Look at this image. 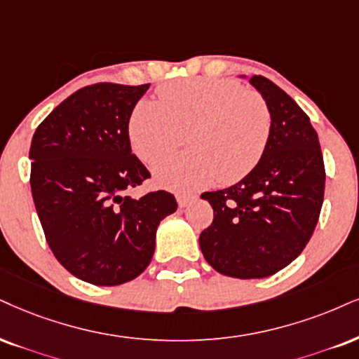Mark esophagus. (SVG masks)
Segmentation results:
<instances>
[{
    "mask_svg": "<svg viewBox=\"0 0 359 359\" xmlns=\"http://www.w3.org/2000/svg\"><path fill=\"white\" fill-rule=\"evenodd\" d=\"M193 200L194 196H189V194H176V201H178L180 208H187Z\"/></svg>",
    "mask_w": 359,
    "mask_h": 359,
    "instance_id": "obj_1",
    "label": "esophagus"
}]
</instances>
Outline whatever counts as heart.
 Returning <instances> with one entry per match:
<instances>
[{
	"mask_svg": "<svg viewBox=\"0 0 359 359\" xmlns=\"http://www.w3.org/2000/svg\"><path fill=\"white\" fill-rule=\"evenodd\" d=\"M159 101L143 100L130 119L136 154L154 163L190 130L191 152L159 160V187L193 193L221 181L233 184L255 170L268 146L271 113L258 93L224 78L181 79L158 90Z\"/></svg>",
	"mask_w": 359,
	"mask_h": 359,
	"instance_id": "obj_1",
	"label": "heart"
}]
</instances>
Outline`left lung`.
I'll return each mask as SVG.
<instances>
[{
	"label": "left lung",
	"mask_w": 359,
	"mask_h": 359,
	"mask_svg": "<svg viewBox=\"0 0 359 359\" xmlns=\"http://www.w3.org/2000/svg\"><path fill=\"white\" fill-rule=\"evenodd\" d=\"M250 83L271 113L266 149L236 184L201 194L215 215L200 234L201 253L216 271L240 280L271 276L302 255L320 218L326 178L308 114L268 78L255 74Z\"/></svg>",
	"instance_id": "1"
}]
</instances>
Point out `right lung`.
Masks as SVG:
<instances>
[{"instance_id": "add662e5", "label": "right lung", "mask_w": 359, "mask_h": 359, "mask_svg": "<svg viewBox=\"0 0 359 359\" xmlns=\"http://www.w3.org/2000/svg\"><path fill=\"white\" fill-rule=\"evenodd\" d=\"M149 85L98 83L57 104L31 140V193L53 255L98 286L135 280L153 258L156 229L178 203L168 191L128 196L149 178L128 125Z\"/></svg>"}]
</instances>
